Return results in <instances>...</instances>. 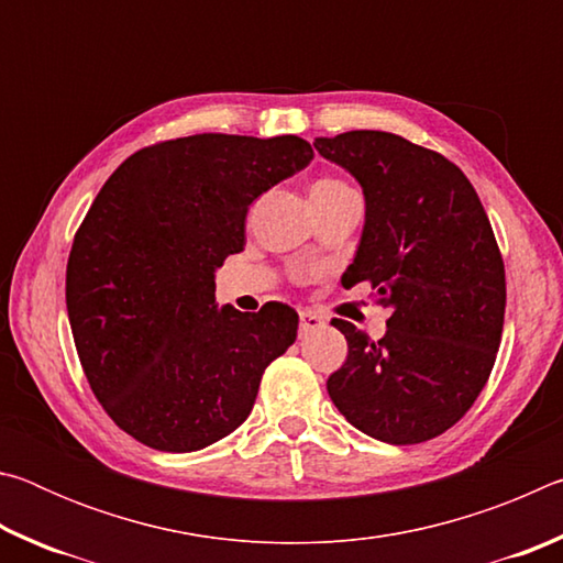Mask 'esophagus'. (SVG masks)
I'll list each match as a JSON object with an SVG mask.
<instances>
[{"mask_svg": "<svg viewBox=\"0 0 563 563\" xmlns=\"http://www.w3.org/2000/svg\"><path fill=\"white\" fill-rule=\"evenodd\" d=\"M325 325V320H322L318 312H310V310H300V335L310 330H320Z\"/></svg>", "mask_w": 563, "mask_h": 563, "instance_id": "esophagus-1", "label": "esophagus"}]
</instances>
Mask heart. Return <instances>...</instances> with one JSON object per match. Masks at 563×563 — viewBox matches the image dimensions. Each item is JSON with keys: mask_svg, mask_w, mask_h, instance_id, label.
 <instances>
[{"mask_svg": "<svg viewBox=\"0 0 563 563\" xmlns=\"http://www.w3.org/2000/svg\"><path fill=\"white\" fill-rule=\"evenodd\" d=\"M350 188L345 180L340 178H320L316 186H312V194H332V190H345Z\"/></svg>", "mask_w": 563, "mask_h": 563, "instance_id": "obj_1", "label": "heart"}]
</instances>
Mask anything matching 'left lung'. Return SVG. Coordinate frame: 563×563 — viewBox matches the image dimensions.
<instances>
[{
  "instance_id": "1",
  "label": "left lung",
  "mask_w": 563,
  "mask_h": 563,
  "mask_svg": "<svg viewBox=\"0 0 563 563\" xmlns=\"http://www.w3.org/2000/svg\"><path fill=\"white\" fill-rule=\"evenodd\" d=\"M365 194V228L342 285L369 280L389 308L383 340L335 320L347 360L328 393L352 427L419 444L460 422L501 342L507 278L484 206L460 168L387 131L316 139Z\"/></svg>"
}]
</instances>
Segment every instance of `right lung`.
Listing matches in <instances>:
<instances>
[{
    "label": "right lung",
    "instance_id": "right-lung-1",
    "mask_svg": "<svg viewBox=\"0 0 563 563\" xmlns=\"http://www.w3.org/2000/svg\"><path fill=\"white\" fill-rule=\"evenodd\" d=\"M312 161L300 136L196 133L113 170L74 235L66 310L107 415L161 452H196L251 415L298 312L216 305V268L245 245L247 206Z\"/></svg>",
    "mask_w": 563,
    "mask_h": 563
}]
</instances>
